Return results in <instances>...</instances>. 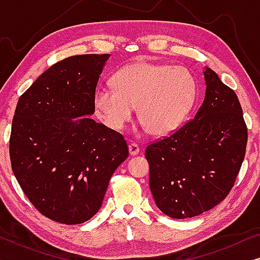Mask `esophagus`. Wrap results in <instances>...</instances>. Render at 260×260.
<instances>
[{
    "label": "esophagus",
    "mask_w": 260,
    "mask_h": 260,
    "mask_svg": "<svg viewBox=\"0 0 260 260\" xmlns=\"http://www.w3.org/2000/svg\"><path fill=\"white\" fill-rule=\"evenodd\" d=\"M129 151L133 156L137 155L138 152H140V147H138V144H136V143H130L129 144Z\"/></svg>",
    "instance_id": "1"
}]
</instances>
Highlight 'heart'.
Instances as JSON below:
<instances>
[{"label": "heart", "mask_w": 260, "mask_h": 260, "mask_svg": "<svg viewBox=\"0 0 260 260\" xmlns=\"http://www.w3.org/2000/svg\"><path fill=\"white\" fill-rule=\"evenodd\" d=\"M112 85L95 92L101 118L113 130H122L133 119L135 109L144 126L155 136H166L183 122L195 99V81L188 71L150 62L120 69Z\"/></svg>", "instance_id": "heart-1"}]
</instances>
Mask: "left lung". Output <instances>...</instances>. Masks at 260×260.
Instances as JSON below:
<instances>
[{"label":"left lung","instance_id":"8db88e82","mask_svg":"<svg viewBox=\"0 0 260 260\" xmlns=\"http://www.w3.org/2000/svg\"><path fill=\"white\" fill-rule=\"evenodd\" d=\"M205 79L194 118L145 149L156 206L174 219L200 215L225 200L246 152L247 126L236 92L209 67Z\"/></svg>","mask_w":260,"mask_h":260}]
</instances>
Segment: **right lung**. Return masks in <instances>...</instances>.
I'll list each match as a JSON object with an SVG mask.
<instances>
[{
  "mask_svg": "<svg viewBox=\"0 0 260 260\" xmlns=\"http://www.w3.org/2000/svg\"><path fill=\"white\" fill-rule=\"evenodd\" d=\"M110 54L73 55L45 71L21 95L10 163L35 208L78 225L102 207L112 174L129 156L123 135L94 122L99 77Z\"/></svg>",
  "mask_w": 260,
  "mask_h": 260,
  "instance_id": "obj_1",
  "label": "right lung"
}]
</instances>
